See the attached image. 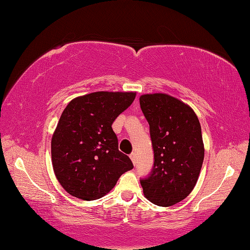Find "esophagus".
I'll list each match as a JSON object with an SVG mask.
<instances>
[{
    "label": "esophagus",
    "mask_w": 250,
    "mask_h": 250,
    "mask_svg": "<svg viewBox=\"0 0 250 250\" xmlns=\"http://www.w3.org/2000/svg\"><path fill=\"white\" fill-rule=\"evenodd\" d=\"M129 158L132 159V162H133L134 165H136V155H135V153L130 154V155H129Z\"/></svg>",
    "instance_id": "1"
}]
</instances>
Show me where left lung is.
Masks as SVG:
<instances>
[{
    "mask_svg": "<svg viewBox=\"0 0 250 250\" xmlns=\"http://www.w3.org/2000/svg\"><path fill=\"white\" fill-rule=\"evenodd\" d=\"M141 108L149 124L154 168L142 179L145 197L168 207L185 199L198 181L204 162L202 128L194 109L165 93L144 94Z\"/></svg>",
    "mask_w": 250,
    "mask_h": 250,
    "instance_id": "obj_1",
    "label": "left lung"
}]
</instances>
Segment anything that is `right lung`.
<instances>
[{
  "instance_id": "add662e5",
  "label": "right lung",
  "mask_w": 250,
  "mask_h": 250,
  "mask_svg": "<svg viewBox=\"0 0 250 250\" xmlns=\"http://www.w3.org/2000/svg\"><path fill=\"white\" fill-rule=\"evenodd\" d=\"M135 97L136 92H94L73 98L63 110L51 141L52 165L73 197H103L133 169L129 157L118 150L112 125Z\"/></svg>"
}]
</instances>
